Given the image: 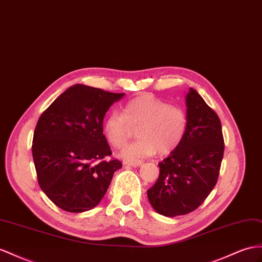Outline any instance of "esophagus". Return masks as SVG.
<instances>
[{"label":"esophagus","instance_id":"esophagus-1","mask_svg":"<svg viewBox=\"0 0 262 262\" xmlns=\"http://www.w3.org/2000/svg\"><path fill=\"white\" fill-rule=\"evenodd\" d=\"M143 164V162H124V165H127V166H130V167H139L140 165Z\"/></svg>","mask_w":262,"mask_h":262}]
</instances>
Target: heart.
<instances>
[{
  "label": "heart",
  "mask_w": 262,
  "mask_h": 262,
  "mask_svg": "<svg viewBox=\"0 0 262 262\" xmlns=\"http://www.w3.org/2000/svg\"><path fill=\"white\" fill-rule=\"evenodd\" d=\"M130 126H138V139L123 147L119 156L126 162H139L157 150L160 155L175 150L186 135L188 117L180 106L152 95H143L127 102L123 114L115 111L107 114L102 130L107 142L120 147L128 139Z\"/></svg>",
  "instance_id": "obj_1"
}]
</instances>
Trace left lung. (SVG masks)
<instances>
[{
  "mask_svg": "<svg viewBox=\"0 0 262 262\" xmlns=\"http://www.w3.org/2000/svg\"><path fill=\"white\" fill-rule=\"evenodd\" d=\"M188 127L177 148L159 163V176L147 190L150 205L166 217L187 214L216 186L225 143L218 115L190 89L186 96Z\"/></svg>",
  "mask_w": 262,
  "mask_h": 262,
  "instance_id": "obj_1",
  "label": "left lung"
}]
</instances>
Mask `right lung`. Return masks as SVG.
<instances>
[{
    "mask_svg": "<svg viewBox=\"0 0 262 262\" xmlns=\"http://www.w3.org/2000/svg\"><path fill=\"white\" fill-rule=\"evenodd\" d=\"M125 95L75 84L46 108L36 124L32 154L37 182L53 203L69 212L96 207L122 168L102 130L106 112Z\"/></svg>",
    "mask_w": 262,
    "mask_h": 262,
    "instance_id": "1",
    "label": "right lung"
}]
</instances>
